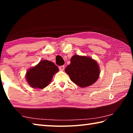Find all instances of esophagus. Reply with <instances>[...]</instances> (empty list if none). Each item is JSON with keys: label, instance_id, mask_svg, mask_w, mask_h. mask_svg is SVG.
I'll return each mask as SVG.
<instances>
[{"label": "esophagus", "instance_id": "obj_1", "mask_svg": "<svg viewBox=\"0 0 133 133\" xmlns=\"http://www.w3.org/2000/svg\"><path fill=\"white\" fill-rule=\"evenodd\" d=\"M59 69L60 70H61V71H63L64 69V66H61L59 67Z\"/></svg>", "mask_w": 133, "mask_h": 133}]
</instances>
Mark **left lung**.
<instances>
[{"label":"left lung","instance_id":"1","mask_svg":"<svg viewBox=\"0 0 133 133\" xmlns=\"http://www.w3.org/2000/svg\"><path fill=\"white\" fill-rule=\"evenodd\" d=\"M70 61L65 71L72 82L81 87H86L97 81L100 70L96 61L89 56L75 55Z\"/></svg>","mask_w":133,"mask_h":133}]
</instances>
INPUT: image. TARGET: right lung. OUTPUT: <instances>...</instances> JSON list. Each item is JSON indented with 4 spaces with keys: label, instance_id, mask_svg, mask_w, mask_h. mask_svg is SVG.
Returning <instances> with one entry per match:
<instances>
[{
    "label": "right lung",
    "instance_id": "right-lung-1",
    "mask_svg": "<svg viewBox=\"0 0 133 133\" xmlns=\"http://www.w3.org/2000/svg\"><path fill=\"white\" fill-rule=\"evenodd\" d=\"M59 71L52 62L43 60L35 66L28 70L26 78L29 85L34 89H44L52 81L53 75Z\"/></svg>",
    "mask_w": 133,
    "mask_h": 133
}]
</instances>
